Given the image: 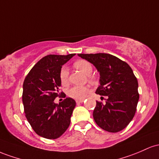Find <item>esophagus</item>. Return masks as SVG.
<instances>
[{"instance_id":"esophagus-1","label":"esophagus","mask_w":159,"mask_h":159,"mask_svg":"<svg viewBox=\"0 0 159 159\" xmlns=\"http://www.w3.org/2000/svg\"><path fill=\"white\" fill-rule=\"evenodd\" d=\"M76 103H82L83 102V100H76Z\"/></svg>"}]
</instances>
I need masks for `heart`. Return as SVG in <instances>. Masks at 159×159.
<instances>
[{
  "instance_id": "1",
  "label": "heart",
  "mask_w": 159,
  "mask_h": 159,
  "mask_svg": "<svg viewBox=\"0 0 159 159\" xmlns=\"http://www.w3.org/2000/svg\"><path fill=\"white\" fill-rule=\"evenodd\" d=\"M74 67L77 70L89 76V75L92 74L93 68L92 66L89 61L85 60H78L74 63ZM90 77V76H89ZM91 78V77H90ZM59 79L62 85H65L68 83L69 80V70L66 67H61L59 72ZM89 89L85 86H74L70 88L67 92V94L72 98L76 100H83L89 93Z\"/></svg>"
}]
</instances>
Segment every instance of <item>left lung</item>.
<instances>
[{
	"label": "left lung",
	"instance_id": "8db88e82",
	"mask_svg": "<svg viewBox=\"0 0 159 159\" xmlns=\"http://www.w3.org/2000/svg\"><path fill=\"white\" fill-rule=\"evenodd\" d=\"M96 67L100 85L95 93L107 96L106 103L96 101L93 118L105 131H122L132 120L139 101L138 83L126 62L107 53L78 54Z\"/></svg>",
	"mask_w": 159,
	"mask_h": 159
}]
</instances>
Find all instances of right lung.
Masks as SVG:
<instances>
[{
	"instance_id": "obj_1",
	"label": "right lung",
	"mask_w": 159,
	"mask_h": 159,
	"mask_svg": "<svg viewBox=\"0 0 159 159\" xmlns=\"http://www.w3.org/2000/svg\"><path fill=\"white\" fill-rule=\"evenodd\" d=\"M76 54L49 55L32 67L23 83L25 113L34 131L46 139H56L69 127L76 101L67 98L56 103L59 92V72L62 65Z\"/></svg>"
}]
</instances>
